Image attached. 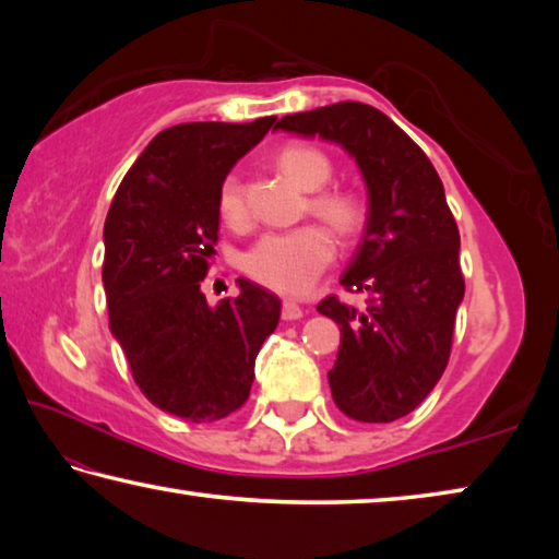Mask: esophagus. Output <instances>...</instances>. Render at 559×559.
<instances>
[{
    "instance_id": "obj_1",
    "label": "esophagus",
    "mask_w": 559,
    "mask_h": 559,
    "mask_svg": "<svg viewBox=\"0 0 559 559\" xmlns=\"http://www.w3.org/2000/svg\"><path fill=\"white\" fill-rule=\"evenodd\" d=\"M281 316H283V320H298V318H302V306L293 298H286L283 300Z\"/></svg>"
}]
</instances>
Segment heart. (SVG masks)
I'll list each match as a JSON object with an SVG mask.
<instances>
[{
    "label": "heart",
    "instance_id": "heart-1",
    "mask_svg": "<svg viewBox=\"0 0 559 559\" xmlns=\"http://www.w3.org/2000/svg\"><path fill=\"white\" fill-rule=\"evenodd\" d=\"M278 165L298 187L316 192L323 187L333 165L316 147L290 145L278 155ZM313 212L335 226L340 234H355L362 224V202L353 192H323L310 200ZM219 212L229 224L246 219V200L239 177H226L219 192ZM335 257V239L325 226L302 224L296 229L269 231L243 253L241 266L253 281L281 293H302L318 281Z\"/></svg>",
    "mask_w": 559,
    "mask_h": 559
}]
</instances>
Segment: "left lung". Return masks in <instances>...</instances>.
I'll list each match as a JSON object with an SVG mask.
<instances>
[{
	"mask_svg": "<svg viewBox=\"0 0 559 559\" xmlns=\"http://www.w3.org/2000/svg\"><path fill=\"white\" fill-rule=\"evenodd\" d=\"M273 130L323 138L355 159L367 187L365 236L343 283L370 293L362 313L335 296L318 313L340 325L328 372L337 409L386 424L414 412L449 365L463 300L459 226L424 150L367 103L343 100L296 112Z\"/></svg>",
	"mask_w": 559,
	"mask_h": 559,
	"instance_id": "8db88e82",
	"label": "left lung"
}]
</instances>
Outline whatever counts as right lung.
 <instances>
[{
    "label": "right lung",
    "mask_w": 559,
    "mask_h": 559,
    "mask_svg": "<svg viewBox=\"0 0 559 559\" xmlns=\"http://www.w3.org/2000/svg\"><path fill=\"white\" fill-rule=\"evenodd\" d=\"M276 116L182 122L150 140L112 200L103 241L110 333L150 402L179 419L216 421L249 400L257 355L281 300L239 278L210 306L200 288L219 231V192Z\"/></svg>",
    "instance_id": "obj_1"
}]
</instances>
